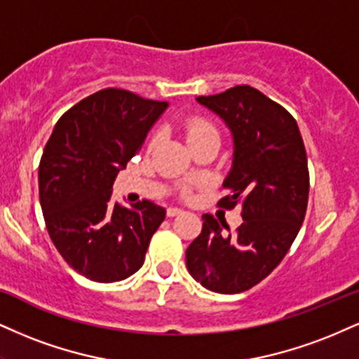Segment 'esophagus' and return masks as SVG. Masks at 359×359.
I'll list each match as a JSON object with an SVG mask.
<instances>
[{
    "mask_svg": "<svg viewBox=\"0 0 359 359\" xmlns=\"http://www.w3.org/2000/svg\"><path fill=\"white\" fill-rule=\"evenodd\" d=\"M184 210L180 209V207H168L167 209V215L168 217H175V215H179V214H182Z\"/></svg>",
    "mask_w": 359,
    "mask_h": 359,
    "instance_id": "1",
    "label": "esophagus"
}]
</instances>
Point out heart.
I'll return each mask as SVG.
<instances>
[{
	"label": "heart",
	"mask_w": 359,
	"mask_h": 359,
	"mask_svg": "<svg viewBox=\"0 0 359 359\" xmlns=\"http://www.w3.org/2000/svg\"><path fill=\"white\" fill-rule=\"evenodd\" d=\"M184 133H185V140H187V144H191V142L196 140V138L202 135H209V133H217V130H215L210 123L204 122V120L194 118V120H189V122L184 125Z\"/></svg>",
	"instance_id": "1"
}]
</instances>
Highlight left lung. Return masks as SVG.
<instances>
[{"label":"left lung","instance_id":"obj_1","mask_svg":"<svg viewBox=\"0 0 359 359\" xmlns=\"http://www.w3.org/2000/svg\"><path fill=\"white\" fill-rule=\"evenodd\" d=\"M226 123L234 142L222 187L224 209L243 204V224L224 234L226 221L202 215V232L185 250L189 273L209 291L237 294L267 278L286 256L304 221L308 158L296 120L249 85L197 97Z\"/></svg>","mask_w":359,"mask_h":359}]
</instances>
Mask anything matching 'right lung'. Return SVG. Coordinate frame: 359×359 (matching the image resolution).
<instances>
[{
    "label": "right lung",
    "mask_w": 359,
    "mask_h": 359,
    "mask_svg": "<svg viewBox=\"0 0 359 359\" xmlns=\"http://www.w3.org/2000/svg\"><path fill=\"white\" fill-rule=\"evenodd\" d=\"M120 88H105L72 107L43 150L38 184L46 229L76 273L95 283L127 279L144 264L165 209L150 201L111 202L122 168L167 110Z\"/></svg>",
    "instance_id": "right-lung-1"
}]
</instances>
